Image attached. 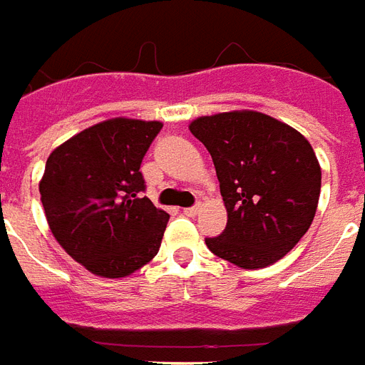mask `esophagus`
Returning <instances> with one entry per match:
<instances>
[{
	"label": "esophagus",
	"instance_id": "1",
	"mask_svg": "<svg viewBox=\"0 0 365 365\" xmlns=\"http://www.w3.org/2000/svg\"><path fill=\"white\" fill-rule=\"evenodd\" d=\"M198 212H200V205H192V207H185V210H182V213L188 215V217H194Z\"/></svg>",
	"mask_w": 365,
	"mask_h": 365
}]
</instances>
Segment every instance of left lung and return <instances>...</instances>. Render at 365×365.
<instances>
[{"label":"left lung","mask_w":365,"mask_h":365,"mask_svg":"<svg viewBox=\"0 0 365 365\" xmlns=\"http://www.w3.org/2000/svg\"><path fill=\"white\" fill-rule=\"evenodd\" d=\"M190 133L212 153L227 227L207 248L242 269L279 262L316 215L322 167L297 128L240 109L194 119Z\"/></svg>","instance_id":"left-lung-1"}]
</instances>
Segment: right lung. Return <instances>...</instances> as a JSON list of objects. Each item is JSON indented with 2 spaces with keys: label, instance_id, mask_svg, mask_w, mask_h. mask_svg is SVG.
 <instances>
[{
  "label": "right lung",
  "instance_id": "obj_1",
  "mask_svg": "<svg viewBox=\"0 0 365 365\" xmlns=\"http://www.w3.org/2000/svg\"><path fill=\"white\" fill-rule=\"evenodd\" d=\"M161 127L127 117L101 120L46 161L40 196L49 229L94 275L127 277L160 250L169 213L142 198L140 163Z\"/></svg>",
  "mask_w": 365,
  "mask_h": 365
}]
</instances>
